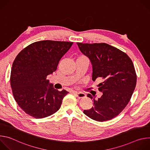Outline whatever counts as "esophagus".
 Here are the masks:
<instances>
[{"instance_id": "34e87169", "label": "esophagus", "mask_w": 150, "mask_h": 150, "mask_svg": "<svg viewBox=\"0 0 150 150\" xmlns=\"http://www.w3.org/2000/svg\"><path fill=\"white\" fill-rule=\"evenodd\" d=\"M74 94L78 98H83L85 97V94L83 93H81V92H74Z\"/></svg>"}]
</instances>
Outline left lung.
Returning a JSON list of instances; mask_svg holds the SVG:
<instances>
[{"mask_svg": "<svg viewBox=\"0 0 150 150\" xmlns=\"http://www.w3.org/2000/svg\"><path fill=\"white\" fill-rule=\"evenodd\" d=\"M76 44L91 63L93 81L101 78L102 81L97 87L103 95L96 100L88 94L94 106L83 113L98 122L111 120L125 109L135 88L137 75L132 61L125 53L108 44Z\"/></svg>", "mask_w": 150, "mask_h": 150, "instance_id": "left-lung-1", "label": "left lung"}]
</instances>
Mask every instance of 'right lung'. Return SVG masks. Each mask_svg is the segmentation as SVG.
I'll return each instance as SVG.
<instances>
[{
	"label": "right lung",
	"instance_id": "add662e5",
	"mask_svg": "<svg viewBox=\"0 0 150 150\" xmlns=\"http://www.w3.org/2000/svg\"><path fill=\"white\" fill-rule=\"evenodd\" d=\"M72 42L43 40L30 45L17 55L11 73L14 98L26 113L40 119L56 113L68 92L59 91L47 79L56 71Z\"/></svg>",
	"mask_w": 150,
	"mask_h": 150
}]
</instances>
